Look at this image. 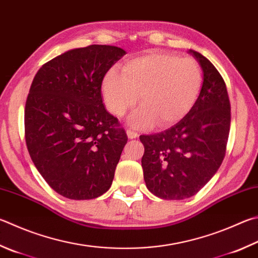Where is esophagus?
I'll list each match as a JSON object with an SVG mask.
<instances>
[{
  "instance_id": "obj_1",
  "label": "esophagus",
  "mask_w": 258,
  "mask_h": 258,
  "mask_svg": "<svg viewBox=\"0 0 258 258\" xmlns=\"http://www.w3.org/2000/svg\"><path fill=\"white\" fill-rule=\"evenodd\" d=\"M127 138L130 139V140H133V139H137V138H139V134L137 133V132H134V131H131V130H128L127 132Z\"/></svg>"
}]
</instances>
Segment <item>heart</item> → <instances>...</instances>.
<instances>
[{"instance_id": "obj_1", "label": "heart", "mask_w": 258, "mask_h": 258, "mask_svg": "<svg viewBox=\"0 0 258 258\" xmlns=\"http://www.w3.org/2000/svg\"><path fill=\"white\" fill-rule=\"evenodd\" d=\"M203 87V72L193 58L169 53H149L126 60L120 72L111 69L102 80L104 102L111 114L128 117L131 127L141 130L158 124L168 127L189 113Z\"/></svg>"}]
</instances>
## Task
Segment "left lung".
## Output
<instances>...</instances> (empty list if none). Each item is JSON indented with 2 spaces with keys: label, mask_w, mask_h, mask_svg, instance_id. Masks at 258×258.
Instances as JSON below:
<instances>
[{
  "label": "left lung",
  "mask_w": 258,
  "mask_h": 258,
  "mask_svg": "<svg viewBox=\"0 0 258 258\" xmlns=\"http://www.w3.org/2000/svg\"><path fill=\"white\" fill-rule=\"evenodd\" d=\"M203 71L198 101L184 118L161 133L141 135L144 181L163 200L191 198L221 166L230 130V101L221 74L193 49Z\"/></svg>",
  "instance_id": "left-lung-1"
}]
</instances>
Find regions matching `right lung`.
<instances>
[{"mask_svg": "<svg viewBox=\"0 0 258 258\" xmlns=\"http://www.w3.org/2000/svg\"><path fill=\"white\" fill-rule=\"evenodd\" d=\"M126 54L109 45L70 49L44 64L25 108L28 151L46 182L70 200H91L109 189L127 142L106 110L101 83Z\"/></svg>", "mask_w": 258, "mask_h": 258, "instance_id": "right-lung-1", "label": "right lung"}]
</instances>
